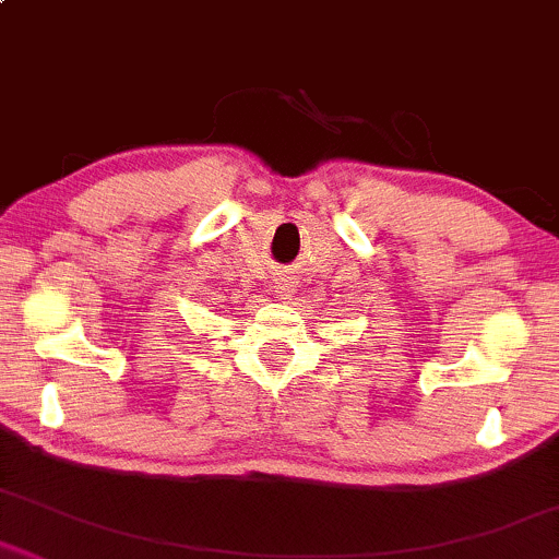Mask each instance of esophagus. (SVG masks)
I'll return each mask as SVG.
<instances>
[{
	"label": "esophagus",
	"instance_id": "1",
	"mask_svg": "<svg viewBox=\"0 0 559 559\" xmlns=\"http://www.w3.org/2000/svg\"><path fill=\"white\" fill-rule=\"evenodd\" d=\"M275 292H278V296H284V299H292V296L299 292V278L292 273H278V278H275Z\"/></svg>",
	"mask_w": 559,
	"mask_h": 559
}]
</instances>
